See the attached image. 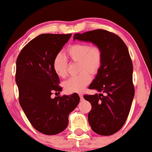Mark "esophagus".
<instances>
[{
  "label": "esophagus",
  "instance_id": "obj_1",
  "mask_svg": "<svg viewBox=\"0 0 152 152\" xmlns=\"http://www.w3.org/2000/svg\"><path fill=\"white\" fill-rule=\"evenodd\" d=\"M79 96H80V100H81V101L83 100V95L81 94H80Z\"/></svg>",
  "mask_w": 152,
  "mask_h": 152
}]
</instances>
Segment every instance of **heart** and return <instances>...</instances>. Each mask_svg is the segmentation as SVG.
Returning <instances> with one entry per match:
<instances>
[{"label": "heart", "mask_w": 152, "mask_h": 152, "mask_svg": "<svg viewBox=\"0 0 152 152\" xmlns=\"http://www.w3.org/2000/svg\"><path fill=\"white\" fill-rule=\"evenodd\" d=\"M69 58L73 62H79L78 75L71 77L64 82L65 89L69 93L82 92L90 83L91 73L98 72L102 63L103 53L101 48L96 45L89 46L87 44L79 43L69 46L67 50ZM54 72L60 77H65L67 74V63L62 54L58 53L53 61Z\"/></svg>", "instance_id": "1"}]
</instances>
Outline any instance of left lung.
Returning <instances> with one entry per match:
<instances>
[{"label":"left lung","instance_id":"obj_1","mask_svg":"<svg viewBox=\"0 0 152 152\" xmlns=\"http://www.w3.org/2000/svg\"><path fill=\"white\" fill-rule=\"evenodd\" d=\"M73 39L91 42L101 48L102 63L89 89L100 94L85 95L91 110L88 121L94 132L108 136L125 124L134 96L132 60L128 47L115 34L104 29L74 34Z\"/></svg>","mask_w":152,"mask_h":152}]
</instances>
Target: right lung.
<instances>
[{
    "label": "right lung",
    "instance_id": "right-lung-1",
    "mask_svg": "<svg viewBox=\"0 0 152 152\" xmlns=\"http://www.w3.org/2000/svg\"><path fill=\"white\" fill-rule=\"evenodd\" d=\"M71 35H39L22 48L17 58L15 82L20 106L34 128L48 135L67 128L69 114L80 102L77 93L51 97L53 92L62 91L53 69V58Z\"/></svg>",
    "mask_w": 152,
    "mask_h": 152
}]
</instances>
